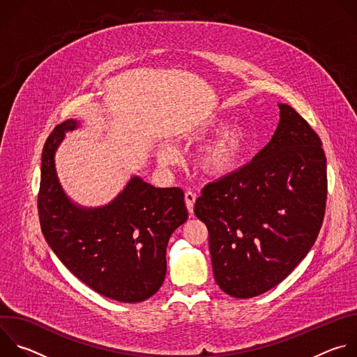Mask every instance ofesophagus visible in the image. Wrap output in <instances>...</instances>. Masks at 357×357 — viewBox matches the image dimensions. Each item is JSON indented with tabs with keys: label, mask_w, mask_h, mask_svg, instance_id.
I'll return each mask as SVG.
<instances>
[{
	"label": "esophagus",
	"mask_w": 357,
	"mask_h": 357,
	"mask_svg": "<svg viewBox=\"0 0 357 357\" xmlns=\"http://www.w3.org/2000/svg\"><path fill=\"white\" fill-rule=\"evenodd\" d=\"M195 200H196V195L193 192H186L185 193V203H186V208L188 212L192 215L193 213V205H195Z\"/></svg>",
	"instance_id": "obj_1"
}]
</instances>
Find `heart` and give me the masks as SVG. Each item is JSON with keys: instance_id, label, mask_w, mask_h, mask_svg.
<instances>
[{"instance_id": "heart-1", "label": "heart", "mask_w": 357, "mask_h": 357, "mask_svg": "<svg viewBox=\"0 0 357 357\" xmlns=\"http://www.w3.org/2000/svg\"><path fill=\"white\" fill-rule=\"evenodd\" d=\"M226 120L216 117L202 123L192 134L193 138H206L218 132ZM251 130L243 123H234L218 132L211 142L199 152L196 167L208 178H225L234 172L245 160L251 146ZM176 152L172 146H161L158 151V161L162 165L175 162Z\"/></svg>"}]
</instances>
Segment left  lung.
Listing matches in <instances>:
<instances>
[{"label": "left lung", "mask_w": 357, "mask_h": 357, "mask_svg": "<svg viewBox=\"0 0 357 357\" xmlns=\"http://www.w3.org/2000/svg\"><path fill=\"white\" fill-rule=\"evenodd\" d=\"M270 142L238 171L203 188L195 215L206 225L213 274L233 298H252L287 278L322 226L326 158L322 142L280 103Z\"/></svg>", "instance_id": "obj_1"}]
</instances>
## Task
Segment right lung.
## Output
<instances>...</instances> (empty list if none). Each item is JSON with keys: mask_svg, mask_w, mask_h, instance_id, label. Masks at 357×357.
<instances>
[{"mask_svg": "<svg viewBox=\"0 0 357 357\" xmlns=\"http://www.w3.org/2000/svg\"><path fill=\"white\" fill-rule=\"evenodd\" d=\"M73 119L59 124L45 142L38 209L49 247L83 284L106 298L135 303L154 295L167 274V245L186 222L179 188H155L130 178L107 205L83 206L59 182L55 155Z\"/></svg>", "mask_w": 357, "mask_h": 357, "instance_id": "obj_1", "label": "right lung"}]
</instances>
